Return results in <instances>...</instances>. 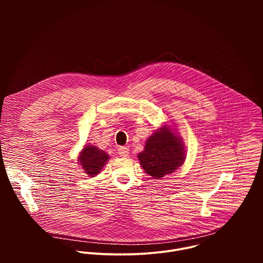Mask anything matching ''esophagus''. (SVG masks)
Segmentation results:
<instances>
[{
    "mask_svg": "<svg viewBox=\"0 0 263 263\" xmlns=\"http://www.w3.org/2000/svg\"><path fill=\"white\" fill-rule=\"evenodd\" d=\"M119 154L122 157H127L129 155V147L128 146H121V147H119Z\"/></svg>",
    "mask_w": 263,
    "mask_h": 263,
    "instance_id": "esophagus-1",
    "label": "esophagus"
}]
</instances>
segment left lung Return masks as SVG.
<instances>
[{"label":"left lung","instance_id":"8db88e82","mask_svg":"<svg viewBox=\"0 0 263 263\" xmlns=\"http://www.w3.org/2000/svg\"><path fill=\"white\" fill-rule=\"evenodd\" d=\"M137 157L148 176L160 179L183 164L184 144L182 139L165 126L147 138L144 149Z\"/></svg>","mask_w":263,"mask_h":263}]
</instances>
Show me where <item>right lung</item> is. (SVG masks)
Returning a JSON list of instances; mask_svg holds the SVG:
<instances>
[{
    "mask_svg": "<svg viewBox=\"0 0 263 263\" xmlns=\"http://www.w3.org/2000/svg\"><path fill=\"white\" fill-rule=\"evenodd\" d=\"M80 165L89 177L98 175L109 159V155L95 145L83 147L78 158Z\"/></svg>",
    "mask_w": 263,
    "mask_h": 263,
    "instance_id": "add662e5",
    "label": "right lung"
}]
</instances>
